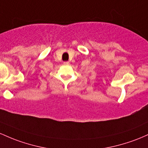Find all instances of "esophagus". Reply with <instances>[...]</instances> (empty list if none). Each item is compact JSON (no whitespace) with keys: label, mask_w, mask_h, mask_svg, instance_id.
I'll return each mask as SVG.
<instances>
[{"label":"esophagus","mask_w":148,"mask_h":148,"mask_svg":"<svg viewBox=\"0 0 148 148\" xmlns=\"http://www.w3.org/2000/svg\"><path fill=\"white\" fill-rule=\"evenodd\" d=\"M64 65H66V66L69 65V61H64Z\"/></svg>","instance_id":"obj_1"}]
</instances>
